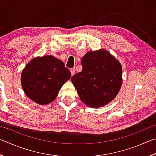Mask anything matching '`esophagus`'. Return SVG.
<instances>
[{
    "instance_id": "obj_1",
    "label": "esophagus",
    "mask_w": 156,
    "mask_h": 156,
    "mask_svg": "<svg viewBox=\"0 0 156 156\" xmlns=\"http://www.w3.org/2000/svg\"><path fill=\"white\" fill-rule=\"evenodd\" d=\"M75 68L73 67V68H72V69H70V72H71V74H72V76H73V74H74L75 73Z\"/></svg>"
}]
</instances>
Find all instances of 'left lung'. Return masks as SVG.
<instances>
[{
    "label": "left lung",
    "instance_id": "1",
    "mask_svg": "<svg viewBox=\"0 0 156 156\" xmlns=\"http://www.w3.org/2000/svg\"><path fill=\"white\" fill-rule=\"evenodd\" d=\"M81 64L83 70L73 75L72 81L82 101L95 108L109 103L122 85L120 63L102 49L87 53Z\"/></svg>",
    "mask_w": 156,
    "mask_h": 156
}]
</instances>
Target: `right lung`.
<instances>
[{"label": "right lung", "instance_id": "obj_1", "mask_svg": "<svg viewBox=\"0 0 156 156\" xmlns=\"http://www.w3.org/2000/svg\"><path fill=\"white\" fill-rule=\"evenodd\" d=\"M70 77L71 72L63 62L52 56H45L28 63L21 74V84L31 100L47 105L54 101Z\"/></svg>", "mask_w": 156, "mask_h": 156}]
</instances>
